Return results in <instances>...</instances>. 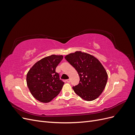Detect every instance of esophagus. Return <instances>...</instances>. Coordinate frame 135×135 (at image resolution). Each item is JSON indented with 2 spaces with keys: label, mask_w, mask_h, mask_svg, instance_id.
I'll return each mask as SVG.
<instances>
[{
  "label": "esophagus",
  "mask_w": 135,
  "mask_h": 135,
  "mask_svg": "<svg viewBox=\"0 0 135 135\" xmlns=\"http://www.w3.org/2000/svg\"><path fill=\"white\" fill-rule=\"evenodd\" d=\"M66 81L68 83H70V79H67V80H66Z\"/></svg>",
  "instance_id": "1"
}]
</instances>
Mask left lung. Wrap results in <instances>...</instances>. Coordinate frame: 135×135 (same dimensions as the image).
Listing matches in <instances>:
<instances>
[{"mask_svg": "<svg viewBox=\"0 0 135 135\" xmlns=\"http://www.w3.org/2000/svg\"><path fill=\"white\" fill-rule=\"evenodd\" d=\"M78 73L79 84L73 86L77 95L86 101H92L99 97L106 86L108 74L103 65L95 57L76 51L65 57Z\"/></svg>", "mask_w": 135, "mask_h": 135, "instance_id": "1", "label": "left lung"}]
</instances>
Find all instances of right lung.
Returning <instances> with one entry per match:
<instances>
[{
    "mask_svg": "<svg viewBox=\"0 0 135 135\" xmlns=\"http://www.w3.org/2000/svg\"><path fill=\"white\" fill-rule=\"evenodd\" d=\"M63 59L61 55H51L36 62L26 76L27 87L35 99L49 103L57 96L64 82L60 79L56 68Z\"/></svg>",
    "mask_w": 135,
    "mask_h": 135,
    "instance_id": "1",
    "label": "right lung"
}]
</instances>
